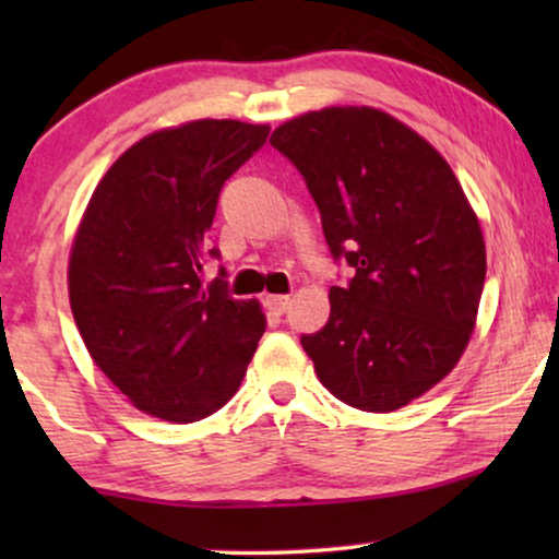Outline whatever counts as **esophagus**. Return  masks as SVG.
Masks as SVG:
<instances>
[{
	"instance_id": "obj_1",
	"label": "esophagus",
	"mask_w": 559,
	"mask_h": 559,
	"mask_svg": "<svg viewBox=\"0 0 559 559\" xmlns=\"http://www.w3.org/2000/svg\"><path fill=\"white\" fill-rule=\"evenodd\" d=\"M264 305H266V310L274 312V316H282V312H287V308H289V297L287 295H266Z\"/></svg>"
}]
</instances>
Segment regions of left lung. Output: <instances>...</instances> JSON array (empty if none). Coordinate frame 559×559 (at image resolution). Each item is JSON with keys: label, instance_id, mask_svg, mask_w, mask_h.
Segmentation results:
<instances>
[{"label": "left lung", "instance_id": "obj_1", "mask_svg": "<svg viewBox=\"0 0 559 559\" xmlns=\"http://www.w3.org/2000/svg\"><path fill=\"white\" fill-rule=\"evenodd\" d=\"M270 142L302 175L331 257L354 266L305 354L341 402L400 409L468 346L486 280L476 213L440 152L379 109L302 114Z\"/></svg>", "mask_w": 559, "mask_h": 559}]
</instances>
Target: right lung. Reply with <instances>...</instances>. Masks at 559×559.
I'll return each mask as SVG.
<instances>
[{"label": "right lung", "instance_id": "1", "mask_svg": "<svg viewBox=\"0 0 559 559\" xmlns=\"http://www.w3.org/2000/svg\"><path fill=\"white\" fill-rule=\"evenodd\" d=\"M270 127L201 119L129 147L91 195L68 264L73 320L98 369L136 409L195 423L239 389L266 318L228 295L205 243L224 182Z\"/></svg>", "mask_w": 559, "mask_h": 559}]
</instances>
